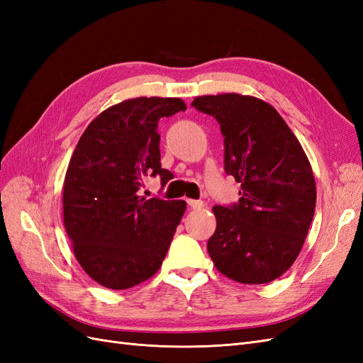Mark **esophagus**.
Returning <instances> with one entry per match:
<instances>
[{"label":"esophagus","instance_id":"34e87169","mask_svg":"<svg viewBox=\"0 0 363 363\" xmlns=\"http://www.w3.org/2000/svg\"><path fill=\"white\" fill-rule=\"evenodd\" d=\"M189 204L191 208H194V211H200V208L204 206V203L201 200H186Z\"/></svg>","mask_w":363,"mask_h":363}]
</instances>
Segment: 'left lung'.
<instances>
[{
    "label": "left lung",
    "mask_w": 363,
    "mask_h": 363,
    "mask_svg": "<svg viewBox=\"0 0 363 363\" xmlns=\"http://www.w3.org/2000/svg\"><path fill=\"white\" fill-rule=\"evenodd\" d=\"M192 107L213 116L224 136V169L240 183L238 203L213 206L207 250L239 283H269L298 257L316 203L315 179L298 139L279 112L255 96L204 95Z\"/></svg>",
    "instance_id": "8db88e82"
}]
</instances>
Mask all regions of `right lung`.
Wrapping results in <instances>:
<instances>
[{
    "mask_svg": "<svg viewBox=\"0 0 363 363\" xmlns=\"http://www.w3.org/2000/svg\"><path fill=\"white\" fill-rule=\"evenodd\" d=\"M186 111L180 98L140 96L108 107L77 144L63 186V224L87 276L128 289L155 276L167 256L186 201L144 199L142 179L162 168L160 118Z\"/></svg>",
    "mask_w": 363,
    "mask_h": 363,
    "instance_id": "obj_1",
    "label": "right lung"
}]
</instances>
